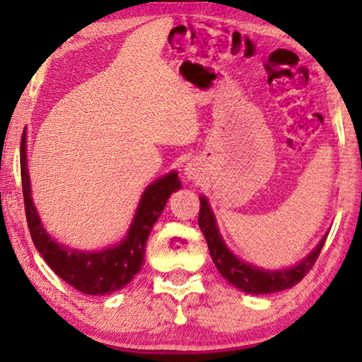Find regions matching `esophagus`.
Masks as SVG:
<instances>
[{"label": "esophagus", "mask_w": 362, "mask_h": 362, "mask_svg": "<svg viewBox=\"0 0 362 362\" xmlns=\"http://www.w3.org/2000/svg\"><path fill=\"white\" fill-rule=\"evenodd\" d=\"M185 175L189 177V180H196L197 177V166L194 163H187V166L185 168Z\"/></svg>", "instance_id": "obj_1"}]
</instances>
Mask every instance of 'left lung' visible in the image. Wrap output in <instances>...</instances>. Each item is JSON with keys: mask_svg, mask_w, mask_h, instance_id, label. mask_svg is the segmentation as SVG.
<instances>
[{"mask_svg": "<svg viewBox=\"0 0 362 362\" xmlns=\"http://www.w3.org/2000/svg\"><path fill=\"white\" fill-rule=\"evenodd\" d=\"M199 229L202 235L206 237L207 247H209V254L212 262L219 270V274L237 288L252 295H265L275 293L286 288L295 286L301 279L313 269L316 259H318L321 249H323L326 235L320 240V244L315 247L313 252H310L308 257H305L300 264H296L290 269L284 270H264L259 267L249 265L245 262L232 254L227 249V245L222 240L217 229L214 214H212L209 202L204 196H201V209H199Z\"/></svg>", "mask_w": 362, "mask_h": 362, "instance_id": "8db88e82", "label": "left lung"}]
</instances>
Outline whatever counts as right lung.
<instances>
[{
  "label": "right lung",
  "instance_id": "add662e5",
  "mask_svg": "<svg viewBox=\"0 0 362 362\" xmlns=\"http://www.w3.org/2000/svg\"><path fill=\"white\" fill-rule=\"evenodd\" d=\"M26 161V130L21 136V181L24 209L33 242L54 274L86 295H107L130 284L141 270L148 235L165 209L166 201L181 187L177 173L160 177L143 192L135 219L125 239L100 252H81L57 244L44 229L31 197Z\"/></svg>",
  "mask_w": 362,
  "mask_h": 362
}]
</instances>
